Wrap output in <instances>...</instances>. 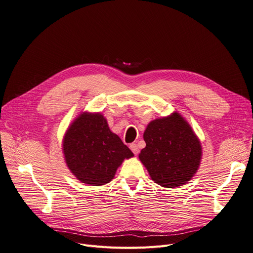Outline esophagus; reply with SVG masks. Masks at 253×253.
I'll use <instances>...</instances> for the list:
<instances>
[{
  "label": "esophagus",
  "instance_id": "esophagus-1",
  "mask_svg": "<svg viewBox=\"0 0 253 253\" xmlns=\"http://www.w3.org/2000/svg\"><path fill=\"white\" fill-rule=\"evenodd\" d=\"M129 148H130V150L133 152V154L134 155H137L138 154V151H139V149H138V147H137V144H135V143H131L130 145H129Z\"/></svg>",
  "mask_w": 253,
  "mask_h": 253
}]
</instances>
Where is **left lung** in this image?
<instances>
[{"label":"left lung","instance_id":"obj_1","mask_svg":"<svg viewBox=\"0 0 253 253\" xmlns=\"http://www.w3.org/2000/svg\"><path fill=\"white\" fill-rule=\"evenodd\" d=\"M147 143L139 159L152 179L164 188L187 183L200 165L201 143L177 113L152 121L143 133Z\"/></svg>","mask_w":253,"mask_h":253}]
</instances>
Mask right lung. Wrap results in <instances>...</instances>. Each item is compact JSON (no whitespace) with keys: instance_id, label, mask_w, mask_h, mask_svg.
Returning a JSON list of instances; mask_svg holds the SVG:
<instances>
[{"instance_id":"obj_1","label":"right lung","mask_w":253,"mask_h":253,"mask_svg":"<svg viewBox=\"0 0 253 253\" xmlns=\"http://www.w3.org/2000/svg\"><path fill=\"white\" fill-rule=\"evenodd\" d=\"M63 153L74 175L90 185L110 182L124 159L133 156L102 115L88 113L76 119L66 131Z\"/></svg>"}]
</instances>
